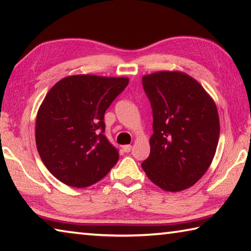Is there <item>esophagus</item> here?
<instances>
[{
    "label": "esophagus",
    "instance_id": "obj_1",
    "mask_svg": "<svg viewBox=\"0 0 251 251\" xmlns=\"http://www.w3.org/2000/svg\"><path fill=\"white\" fill-rule=\"evenodd\" d=\"M123 151H124V152H129L131 151V146L130 145L123 146Z\"/></svg>",
    "mask_w": 251,
    "mask_h": 251
}]
</instances>
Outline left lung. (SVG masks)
I'll use <instances>...</instances> for the list:
<instances>
[{
	"mask_svg": "<svg viewBox=\"0 0 251 251\" xmlns=\"http://www.w3.org/2000/svg\"><path fill=\"white\" fill-rule=\"evenodd\" d=\"M152 110L151 154L142 163L155 185L167 192L193 186L207 172L219 139L216 105L197 80L180 72L143 77Z\"/></svg>",
	"mask_w": 251,
	"mask_h": 251,
	"instance_id": "obj_1",
	"label": "left lung"
}]
</instances>
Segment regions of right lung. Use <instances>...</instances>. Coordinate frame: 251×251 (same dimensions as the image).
<instances>
[{"instance_id":"right-lung-1","label":"right lung","mask_w":251,"mask_h":251,"mask_svg":"<svg viewBox=\"0 0 251 251\" xmlns=\"http://www.w3.org/2000/svg\"><path fill=\"white\" fill-rule=\"evenodd\" d=\"M127 84L126 77L75 75L61 79L46 94L36 117V146L59 181L84 188L117 163L118 151L104 135V114Z\"/></svg>"}]
</instances>
